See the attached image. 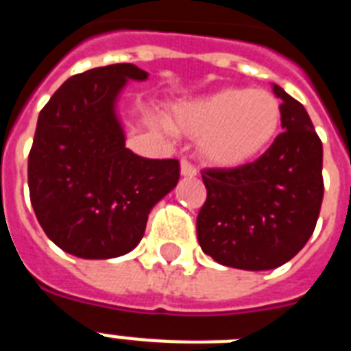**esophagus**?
I'll list each match as a JSON object with an SVG mask.
<instances>
[{"label":"esophagus","mask_w":351,"mask_h":351,"mask_svg":"<svg viewBox=\"0 0 351 351\" xmlns=\"http://www.w3.org/2000/svg\"><path fill=\"white\" fill-rule=\"evenodd\" d=\"M180 173L184 176H195L198 173V171H197V167H195V165H193L191 162H189V160L182 158V162H180Z\"/></svg>","instance_id":"obj_1"}]
</instances>
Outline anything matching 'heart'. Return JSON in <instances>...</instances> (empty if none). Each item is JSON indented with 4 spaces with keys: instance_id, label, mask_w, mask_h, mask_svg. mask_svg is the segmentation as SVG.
Listing matches in <instances>:
<instances>
[{
    "instance_id": "b5f03b06",
    "label": "heart",
    "mask_w": 351,
    "mask_h": 351,
    "mask_svg": "<svg viewBox=\"0 0 351 351\" xmlns=\"http://www.w3.org/2000/svg\"><path fill=\"white\" fill-rule=\"evenodd\" d=\"M282 123L277 96L264 89L226 87L173 107L171 125L200 136L209 164L240 167L258 158L273 143Z\"/></svg>"
}]
</instances>
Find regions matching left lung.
Instances as JSON below:
<instances>
[{
    "label": "left lung",
    "mask_w": 351,
    "mask_h": 351,
    "mask_svg": "<svg viewBox=\"0 0 351 351\" xmlns=\"http://www.w3.org/2000/svg\"><path fill=\"white\" fill-rule=\"evenodd\" d=\"M282 129L255 162L204 169L208 198L197 237L206 255L224 266L262 271L291 261L315 230L324 197L322 142L304 106L273 85Z\"/></svg>",
    "instance_id": "left-lung-1"
}]
</instances>
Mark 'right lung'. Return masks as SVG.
Here are the masks:
<instances>
[{"label":"right lung","mask_w":351,"mask_h":351,"mask_svg":"<svg viewBox=\"0 0 351 351\" xmlns=\"http://www.w3.org/2000/svg\"><path fill=\"white\" fill-rule=\"evenodd\" d=\"M132 63L71 76L41 109L29 153V193L49 239L80 258H114L142 240L153 206L176 186V158L125 147L114 104Z\"/></svg>","instance_id":"1"}]
</instances>
